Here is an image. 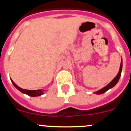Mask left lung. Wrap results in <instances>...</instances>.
<instances>
[{"label":"left lung","mask_w":131,"mask_h":131,"mask_svg":"<svg viewBox=\"0 0 131 131\" xmlns=\"http://www.w3.org/2000/svg\"><path fill=\"white\" fill-rule=\"evenodd\" d=\"M122 70V61H121V64H120V70H119L118 73L117 74V75H116V77H115V78L113 79V81H111V82H110V84H108L107 86H105L104 88H103L101 89V90H99V91H96L95 93L98 94V95H100V94H102V93H104L106 92V91H107L108 90H110V88H112L113 87H114V86H115V85L116 84V83L118 82L119 79H120V76H121Z\"/></svg>","instance_id":"8db88e82"}]
</instances>
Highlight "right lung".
I'll use <instances>...</instances> for the list:
<instances>
[{"mask_svg":"<svg viewBox=\"0 0 131 131\" xmlns=\"http://www.w3.org/2000/svg\"><path fill=\"white\" fill-rule=\"evenodd\" d=\"M12 81V83L13 84V85L15 86V87L16 88H17L18 90L20 91H21L23 93L27 94V95H29L30 96H40V95H43V91L41 90H24V89L21 88L19 86H18L13 81L11 80Z\"/></svg>","mask_w":131,"mask_h":131,"instance_id":"add662e5","label":"right lung"}]
</instances>
